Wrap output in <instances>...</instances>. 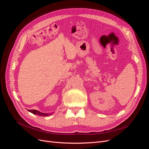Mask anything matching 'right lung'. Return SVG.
I'll return each mask as SVG.
<instances>
[{
    "instance_id": "1",
    "label": "right lung",
    "mask_w": 149,
    "mask_h": 149,
    "mask_svg": "<svg viewBox=\"0 0 149 149\" xmlns=\"http://www.w3.org/2000/svg\"><path fill=\"white\" fill-rule=\"evenodd\" d=\"M29 112H31V113L33 114H36V115H38V116H47L49 115H51L52 114H47V113H43V112H40L37 110H29Z\"/></svg>"
}]
</instances>
